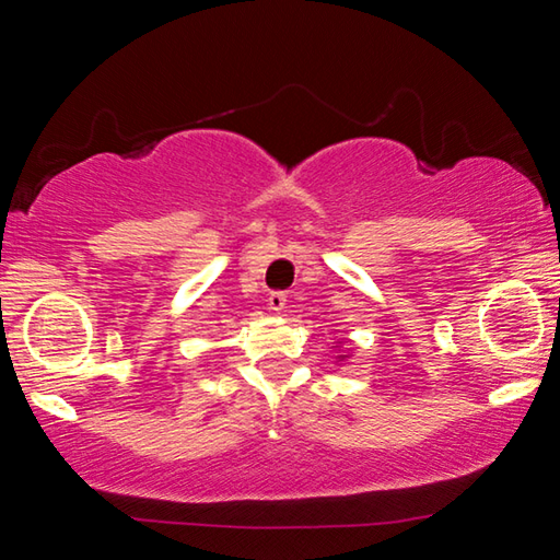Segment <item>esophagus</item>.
<instances>
[{"instance_id":"34e87169","label":"esophagus","mask_w":560,"mask_h":560,"mask_svg":"<svg viewBox=\"0 0 560 560\" xmlns=\"http://www.w3.org/2000/svg\"><path fill=\"white\" fill-rule=\"evenodd\" d=\"M269 308L273 314H281L283 308H287V293L283 291H271L269 293Z\"/></svg>"}]
</instances>
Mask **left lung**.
I'll return each mask as SVG.
<instances>
[{"label":"left lung","instance_id":"left-lung-1","mask_svg":"<svg viewBox=\"0 0 560 560\" xmlns=\"http://www.w3.org/2000/svg\"><path fill=\"white\" fill-rule=\"evenodd\" d=\"M340 343H343V340H338V346H340ZM338 346H334V350H336ZM348 358H350V353H343V355H336V360H338V363H346V360H348Z\"/></svg>","mask_w":560,"mask_h":560}]
</instances>
